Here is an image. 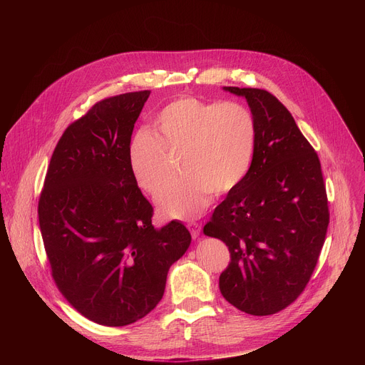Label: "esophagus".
<instances>
[{"instance_id": "esophagus-1", "label": "esophagus", "mask_w": 365, "mask_h": 365, "mask_svg": "<svg viewBox=\"0 0 365 365\" xmlns=\"http://www.w3.org/2000/svg\"><path fill=\"white\" fill-rule=\"evenodd\" d=\"M187 228H189V231L192 234V238L196 240L199 237V234H200V225L196 224V222H192V224H187Z\"/></svg>"}]
</instances>
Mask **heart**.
Returning a JSON list of instances; mask_svg holds the SVG:
<instances>
[{
  "label": "heart",
  "mask_w": 365,
  "mask_h": 365,
  "mask_svg": "<svg viewBox=\"0 0 365 365\" xmlns=\"http://www.w3.org/2000/svg\"><path fill=\"white\" fill-rule=\"evenodd\" d=\"M153 132L133 134L127 163L134 182L153 193L170 173L164 151L180 153L183 175L155 195L159 211L173 220L199 217L212 192L225 195L242 183L254 160L257 121L238 102L178 98L154 115Z\"/></svg>",
  "instance_id": "heart-1"
}]
</instances>
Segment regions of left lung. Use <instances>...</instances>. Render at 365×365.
Wrapping results in <instances>:
<instances>
[{
	"label": "left lung",
	"mask_w": 365,
	"mask_h": 365,
	"mask_svg": "<svg viewBox=\"0 0 365 365\" xmlns=\"http://www.w3.org/2000/svg\"><path fill=\"white\" fill-rule=\"evenodd\" d=\"M224 91L247 99L257 145L247 178L215 207L203 234L230 250L220 276L225 300L250 315H273L303 292L325 242L329 211L321 162L274 95Z\"/></svg>",
	"instance_id": "left-lung-1"
}]
</instances>
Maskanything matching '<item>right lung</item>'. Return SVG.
I'll return each instance as SVG.
<instances>
[{
	"instance_id": "obj_1",
	"label": "right lung",
	"mask_w": 365,
	"mask_h": 365,
	"mask_svg": "<svg viewBox=\"0 0 365 365\" xmlns=\"http://www.w3.org/2000/svg\"><path fill=\"white\" fill-rule=\"evenodd\" d=\"M150 91L103 99L61 137L38 200L43 244L59 290L85 318L125 327L165 293L192 237L180 221L151 224L127 145Z\"/></svg>"
}]
</instances>
